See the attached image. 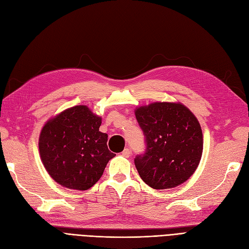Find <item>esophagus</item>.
I'll return each mask as SVG.
<instances>
[{
  "label": "esophagus",
  "mask_w": 249,
  "mask_h": 249,
  "mask_svg": "<svg viewBox=\"0 0 249 249\" xmlns=\"http://www.w3.org/2000/svg\"><path fill=\"white\" fill-rule=\"evenodd\" d=\"M122 156H124V158H129L131 156V150L129 148H124V150L122 153Z\"/></svg>",
  "instance_id": "esophagus-1"
}]
</instances>
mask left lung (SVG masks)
Returning a JSON list of instances; mask_svg holds the SVG:
<instances>
[{
    "label": "left lung",
    "mask_w": 249,
    "mask_h": 249,
    "mask_svg": "<svg viewBox=\"0 0 249 249\" xmlns=\"http://www.w3.org/2000/svg\"><path fill=\"white\" fill-rule=\"evenodd\" d=\"M135 115L145 141V150L134 159L143 182L154 189H169L186 182L202 154V132L196 117L184 105L173 103L139 107Z\"/></svg>",
    "instance_id": "left-lung-1"
}]
</instances>
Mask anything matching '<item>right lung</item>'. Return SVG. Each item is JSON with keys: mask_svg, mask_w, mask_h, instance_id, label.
Masks as SVG:
<instances>
[{"mask_svg": "<svg viewBox=\"0 0 249 249\" xmlns=\"http://www.w3.org/2000/svg\"><path fill=\"white\" fill-rule=\"evenodd\" d=\"M102 118L86 106L60 113L42 127L39 153L49 175L70 189L87 190L99 180L115 154L108 135L99 131Z\"/></svg>", "mask_w": 249, "mask_h": 249, "instance_id": "right-lung-1", "label": "right lung"}]
</instances>
